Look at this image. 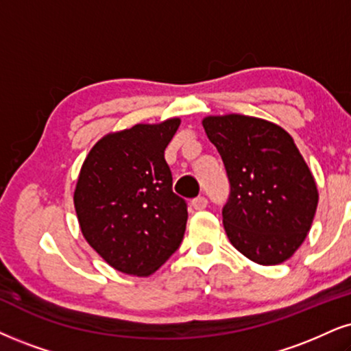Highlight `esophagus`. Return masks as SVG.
I'll return each instance as SVG.
<instances>
[{
	"label": "esophagus",
	"instance_id": "esophagus-1",
	"mask_svg": "<svg viewBox=\"0 0 351 351\" xmlns=\"http://www.w3.org/2000/svg\"><path fill=\"white\" fill-rule=\"evenodd\" d=\"M206 205H208V200H206L205 197H197L192 200L193 210H203V208H206Z\"/></svg>",
	"mask_w": 351,
	"mask_h": 351
}]
</instances>
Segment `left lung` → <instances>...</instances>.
<instances>
[{
  "label": "left lung",
  "instance_id": "8db88e82",
  "mask_svg": "<svg viewBox=\"0 0 351 351\" xmlns=\"http://www.w3.org/2000/svg\"><path fill=\"white\" fill-rule=\"evenodd\" d=\"M226 167L231 195L223 208L228 239L258 265H278L300 249L317 210L313 172L280 125L228 114L202 120Z\"/></svg>",
  "mask_w": 351,
  "mask_h": 351
}]
</instances>
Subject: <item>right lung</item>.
Listing matches in <instances>:
<instances>
[{
    "label": "right lung",
    "mask_w": 351,
    "mask_h": 351,
    "mask_svg": "<svg viewBox=\"0 0 351 351\" xmlns=\"http://www.w3.org/2000/svg\"><path fill=\"white\" fill-rule=\"evenodd\" d=\"M180 119L107 133L86 156L75 189L84 239L115 270L149 276L176 252L187 224L164 149Z\"/></svg>",
    "instance_id": "add662e5"
}]
</instances>
